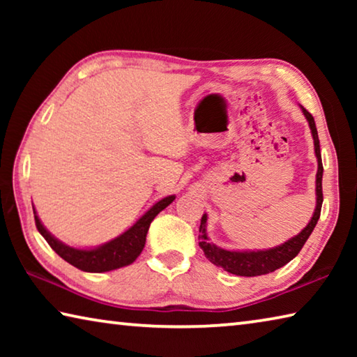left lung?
<instances>
[{"mask_svg":"<svg viewBox=\"0 0 357 357\" xmlns=\"http://www.w3.org/2000/svg\"><path fill=\"white\" fill-rule=\"evenodd\" d=\"M302 113H304L305 119L309 121L310 132L313 137V144H315V155L318 160V172H317V208L313 213L310 222L307 223V227L302 229L301 233L296 234L294 238L288 239L287 243H283L273 249L266 250H227L222 247L209 243L208 231H206V222L208 215L203 214L202 223H200V247L204 252V255L211 263L223 268L229 274L234 275H243V277H255V275H264L269 273H274L275 269L282 268L287 263L298 255L302 247H304L305 241L315 228L317 222L321 214V204H323V162H321V151H319V140H318V132L315 126V119L312 114L301 105Z\"/></svg>","mask_w":357,"mask_h":357,"instance_id":"left-lung-1","label":"left lung"}]
</instances>
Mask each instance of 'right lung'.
<instances>
[{
  "instance_id": "1",
  "label": "right lung",
  "mask_w": 357,
  "mask_h": 357,
  "mask_svg": "<svg viewBox=\"0 0 357 357\" xmlns=\"http://www.w3.org/2000/svg\"><path fill=\"white\" fill-rule=\"evenodd\" d=\"M174 198H176L174 195L162 198V200L153 204V206H151L134 225L129 229H126L123 234H119L118 238L108 241L105 244L93 247V249H77V247L66 245L42 225V222L34 208L33 211L36 227H38L39 233L45 238L48 245H50L64 261H68L69 264L75 266V268L84 271V273H107V271L124 268V266H129L135 261L143 250L144 243H146V234L151 222H153L154 217L159 214L162 209H165Z\"/></svg>"
}]
</instances>
